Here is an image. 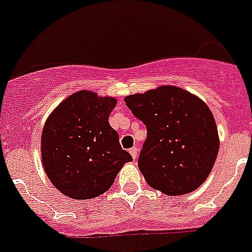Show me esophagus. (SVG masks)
I'll use <instances>...</instances> for the list:
<instances>
[{"label": "esophagus", "instance_id": "esophagus-1", "mask_svg": "<svg viewBox=\"0 0 252 252\" xmlns=\"http://www.w3.org/2000/svg\"><path fill=\"white\" fill-rule=\"evenodd\" d=\"M129 152H130V155H132V158L136 160L137 156H138V147H137V146H134V147H132V149L129 150Z\"/></svg>", "mask_w": 252, "mask_h": 252}]
</instances>
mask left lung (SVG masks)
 <instances>
[{
    "label": "left lung",
    "instance_id": "1",
    "mask_svg": "<svg viewBox=\"0 0 252 252\" xmlns=\"http://www.w3.org/2000/svg\"><path fill=\"white\" fill-rule=\"evenodd\" d=\"M146 126L138 168L152 188L169 196L194 191L210 174L219 137L210 109L198 97L173 86L126 97Z\"/></svg>",
    "mask_w": 252,
    "mask_h": 252
}]
</instances>
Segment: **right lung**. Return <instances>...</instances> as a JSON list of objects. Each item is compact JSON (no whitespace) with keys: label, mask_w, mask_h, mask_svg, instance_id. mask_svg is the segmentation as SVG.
<instances>
[{"label":"right lung","mask_w":252,"mask_h":252,"mask_svg":"<svg viewBox=\"0 0 252 252\" xmlns=\"http://www.w3.org/2000/svg\"><path fill=\"white\" fill-rule=\"evenodd\" d=\"M113 97L90 91L71 94L52 111L42 132V162L61 193L75 200L106 192L122 166L133 158L109 124Z\"/></svg>","instance_id":"right-lung-1"}]
</instances>
